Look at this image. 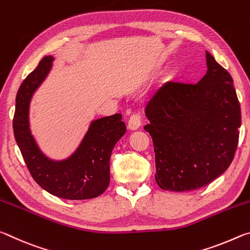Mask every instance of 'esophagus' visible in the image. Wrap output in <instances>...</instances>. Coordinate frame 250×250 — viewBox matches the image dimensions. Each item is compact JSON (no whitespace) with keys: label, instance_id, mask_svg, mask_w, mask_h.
Instances as JSON below:
<instances>
[{"label":"esophagus","instance_id":"esophagus-1","mask_svg":"<svg viewBox=\"0 0 250 250\" xmlns=\"http://www.w3.org/2000/svg\"><path fill=\"white\" fill-rule=\"evenodd\" d=\"M141 118H142L141 113H139V112H135V113H133V115H131V117L129 118V121H128L129 129H131V130L139 129V126H140L142 124Z\"/></svg>","mask_w":250,"mask_h":250}]
</instances>
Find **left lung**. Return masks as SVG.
Listing matches in <instances>:
<instances>
[{
    "mask_svg": "<svg viewBox=\"0 0 250 250\" xmlns=\"http://www.w3.org/2000/svg\"><path fill=\"white\" fill-rule=\"evenodd\" d=\"M197 83L167 82L147 101L145 125L155 153V181L185 192L208 185L232 162L242 125L230 74L206 52Z\"/></svg>",
    "mask_w": 250,
    "mask_h": 250,
    "instance_id": "obj_1",
    "label": "left lung"
}]
</instances>
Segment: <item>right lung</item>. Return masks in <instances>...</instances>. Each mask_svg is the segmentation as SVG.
Returning <instances> with one entry per match:
<instances>
[{
  "label": "right lung",
  "instance_id": "right-lung-1",
  "mask_svg": "<svg viewBox=\"0 0 250 250\" xmlns=\"http://www.w3.org/2000/svg\"><path fill=\"white\" fill-rule=\"evenodd\" d=\"M53 56H45L20 86L16 95L13 130L25 164L37 184L65 200H88L103 194L110 182V156L125 133L121 113L91 122L75 153L64 161H52L42 153L29 130L32 96L52 68Z\"/></svg>",
  "mask_w": 250,
  "mask_h": 250
}]
</instances>
